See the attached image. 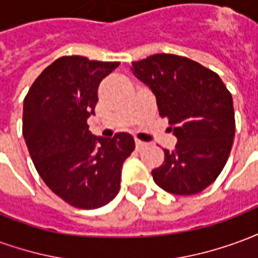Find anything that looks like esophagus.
<instances>
[{
	"label": "esophagus",
	"mask_w": 258,
	"mask_h": 258,
	"mask_svg": "<svg viewBox=\"0 0 258 258\" xmlns=\"http://www.w3.org/2000/svg\"><path fill=\"white\" fill-rule=\"evenodd\" d=\"M146 146L145 142H142V141L137 140L135 141V148H137V151H141V149H144Z\"/></svg>",
	"instance_id": "1"
}]
</instances>
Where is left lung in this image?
Segmentation results:
<instances>
[{
	"label": "left lung",
	"mask_w": 258,
	"mask_h": 258,
	"mask_svg": "<svg viewBox=\"0 0 258 258\" xmlns=\"http://www.w3.org/2000/svg\"><path fill=\"white\" fill-rule=\"evenodd\" d=\"M133 72L151 87L159 114L178 140L175 151L164 149V163L152 171L155 182L170 194H199L216 181L232 149L231 92L216 72L173 53L133 62Z\"/></svg>",
	"instance_id": "1"
}]
</instances>
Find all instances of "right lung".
<instances>
[{
	"instance_id": "right-lung-1",
	"label": "right lung",
	"mask_w": 258,
	"mask_h": 258,
	"mask_svg": "<svg viewBox=\"0 0 258 258\" xmlns=\"http://www.w3.org/2000/svg\"><path fill=\"white\" fill-rule=\"evenodd\" d=\"M120 62L60 56L34 80L23 102V137L37 173L53 194L77 209L107 205L120 190L124 160L134 138L94 137L98 87Z\"/></svg>"
}]
</instances>
